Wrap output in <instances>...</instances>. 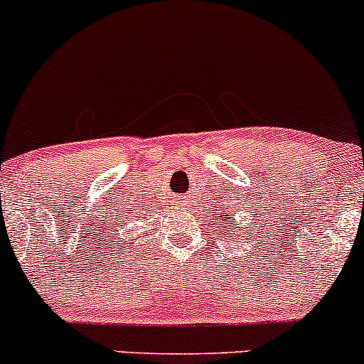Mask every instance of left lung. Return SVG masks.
I'll return each instance as SVG.
<instances>
[{"instance_id":"8db88e82","label":"left lung","mask_w":364,"mask_h":364,"mask_svg":"<svg viewBox=\"0 0 364 364\" xmlns=\"http://www.w3.org/2000/svg\"><path fill=\"white\" fill-rule=\"evenodd\" d=\"M232 230H234V228H232Z\"/></svg>"}]
</instances>
